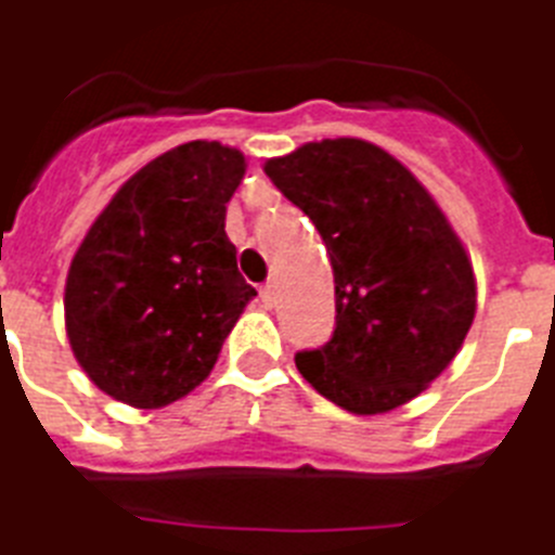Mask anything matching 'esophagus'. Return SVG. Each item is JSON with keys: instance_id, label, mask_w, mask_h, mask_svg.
<instances>
[{"instance_id": "34e87169", "label": "esophagus", "mask_w": 555, "mask_h": 555, "mask_svg": "<svg viewBox=\"0 0 555 555\" xmlns=\"http://www.w3.org/2000/svg\"><path fill=\"white\" fill-rule=\"evenodd\" d=\"M260 298H263L266 307H274L278 304V283H266L263 289H260Z\"/></svg>"}]
</instances>
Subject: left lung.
I'll list each match as a JSON object with an SVG mask.
<instances>
[{"instance_id": "8db88e82", "label": "left lung", "mask_w": 555, "mask_h": 555, "mask_svg": "<svg viewBox=\"0 0 555 555\" xmlns=\"http://www.w3.org/2000/svg\"><path fill=\"white\" fill-rule=\"evenodd\" d=\"M263 170L312 219L336 281V333L295 356L300 376L362 416L420 397L452 364L478 307L472 260L440 205L362 139L309 141Z\"/></svg>"}]
</instances>
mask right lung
I'll return each mask as SVG.
<instances>
[{
    "label": "right lung",
    "instance_id": "add662e5",
    "mask_svg": "<svg viewBox=\"0 0 555 555\" xmlns=\"http://www.w3.org/2000/svg\"><path fill=\"white\" fill-rule=\"evenodd\" d=\"M243 176L237 147L188 141L130 176L86 231L63 307L72 353L103 393L165 408L208 379L257 295L225 234Z\"/></svg>",
    "mask_w": 555,
    "mask_h": 555
}]
</instances>
